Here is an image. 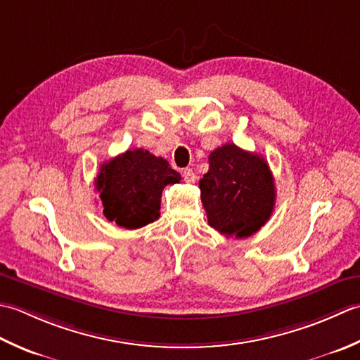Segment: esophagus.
I'll use <instances>...</instances> for the list:
<instances>
[{"instance_id":"obj_1","label":"esophagus","mask_w":360,"mask_h":360,"mask_svg":"<svg viewBox=\"0 0 360 360\" xmlns=\"http://www.w3.org/2000/svg\"><path fill=\"white\" fill-rule=\"evenodd\" d=\"M183 179H185V181H188V183H193L195 180L194 171L193 169H185V171H183Z\"/></svg>"}]
</instances>
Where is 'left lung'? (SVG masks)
Instances as JSON below:
<instances>
[{
	"label": "left lung",
	"instance_id": "obj_1",
	"mask_svg": "<svg viewBox=\"0 0 360 360\" xmlns=\"http://www.w3.org/2000/svg\"><path fill=\"white\" fill-rule=\"evenodd\" d=\"M199 181L208 224L226 238H248L266 225L275 207V183L267 161L226 143L210 153Z\"/></svg>",
	"mask_w": 360,
	"mask_h": 360
}]
</instances>
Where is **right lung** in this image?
<instances>
[{
  "label": "right lung",
  "instance_id": "1",
  "mask_svg": "<svg viewBox=\"0 0 360 360\" xmlns=\"http://www.w3.org/2000/svg\"><path fill=\"white\" fill-rule=\"evenodd\" d=\"M180 180V174L165 158L134 149L105 161L94 185L107 221L136 230L157 221L165 186Z\"/></svg>",
  "mask_w": 360,
  "mask_h": 360
}]
</instances>
